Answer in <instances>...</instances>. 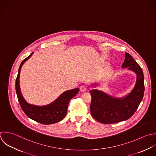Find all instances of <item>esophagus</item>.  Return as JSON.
Returning a JSON list of instances; mask_svg holds the SVG:
<instances>
[{"label": "esophagus", "mask_w": 156, "mask_h": 156, "mask_svg": "<svg viewBox=\"0 0 156 156\" xmlns=\"http://www.w3.org/2000/svg\"><path fill=\"white\" fill-rule=\"evenodd\" d=\"M80 91H81V92H86V89H87V87H86V86L83 85V86H80Z\"/></svg>", "instance_id": "esophagus-1"}]
</instances>
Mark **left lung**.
<instances>
[{"mask_svg": "<svg viewBox=\"0 0 156 156\" xmlns=\"http://www.w3.org/2000/svg\"><path fill=\"white\" fill-rule=\"evenodd\" d=\"M125 57L122 67H128V70L134 72L137 75L134 87L129 94L117 98L95 89L89 91L92 97L90 107L91 115L100 123L112 124L129 119L136 111L144 97L143 70L131 55L125 53ZM97 86V84H92L94 87Z\"/></svg>", "mask_w": 156, "mask_h": 156, "instance_id": "1", "label": "left lung"}]
</instances>
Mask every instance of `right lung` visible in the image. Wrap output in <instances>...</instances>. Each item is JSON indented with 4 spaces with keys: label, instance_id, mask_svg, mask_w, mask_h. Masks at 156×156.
<instances>
[{
    "label": "right lung",
    "instance_id": "1",
    "mask_svg": "<svg viewBox=\"0 0 156 156\" xmlns=\"http://www.w3.org/2000/svg\"><path fill=\"white\" fill-rule=\"evenodd\" d=\"M33 54V52L23 59L19 68L18 74L16 80V92L20 106L30 119L44 125H51L62 120L66 115L69 101L79 92L76 88L63 92L51 103L45 106H36L28 103L23 97L19 84L20 69L23 64Z\"/></svg>",
    "mask_w": 156,
    "mask_h": 156
}]
</instances>
